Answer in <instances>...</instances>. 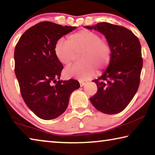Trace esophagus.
<instances>
[{"mask_svg": "<svg viewBox=\"0 0 155 155\" xmlns=\"http://www.w3.org/2000/svg\"><path fill=\"white\" fill-rule=\"evenodd\" d=\"M79 83H80V85H81V87H83V86L85 84V83L84 82V81H79Z\"/></svg>", "mask_w": 155, "mask_h": 155, "instance_id": "34e87169", "label": "esophagus"}]
</instances>
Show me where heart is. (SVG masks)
<instances>
[{
	"instance_id": "1",
	"label": "heart",
	"mask_w": 155,
	"mask_h": 155,
	"mask_svg": "<svg viewBox=\"0 0 155 155\" xmlns=\"http://www.w3.org/2000/svg\"><path fill=\"white\" fill-rule=\"evenodd\" d=\"M54 54L60 63L65 66L71 65L80 55V65L66 68L67 78L86 80L95 74V69L101 72L111 61V46L107 40L95 31L81 29L70 34L66 41L59 40L54 46Z\"/></svg>"
}]
</instances>
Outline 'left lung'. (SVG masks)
I'll list each match as a JSON object with an SVG mask.
<instances>
[{
    "mask_svg": "<svg viewBox=\"0 0 155 155\" xmlns=\"http://www.w3.org/2000/svg\"><path fill=\"white\" fill-rule=\"evenodd\" d=\"M86 28L103 33L112 50L111 61L107 69L93 81L98 91L90 101L104 114H118L130 103L140 85L143 66L140 40L132 31L122 26L100 22Z\"/></svg>",
    "mask_w": 155,
    "mask_h": 155,
    "instance_id": "1",
    "label": "left lung"
}]
</instances>
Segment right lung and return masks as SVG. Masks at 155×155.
<instances>
[{"mask_svg": "<svg viewBox=\"0 0 155 155\" xmlns=\"http://www.w3.org/2000/svg\"><path fill=\"white\" fill-rule=\"evenodd\" d=\"M76 27L41 22L26 31L15 46L14 70L21 95L41 119L61 115L67 109L70 94L80 87L75 79L57 81L64 66L54 54L59 39Z\"/></svg>", "mask_w": 155, "mask_h": 155, "instance_id": "1", "label": "right lung"}]
</instances>
